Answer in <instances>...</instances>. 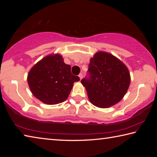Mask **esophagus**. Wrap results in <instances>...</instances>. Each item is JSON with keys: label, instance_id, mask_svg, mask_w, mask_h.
<instances>
[{"label": "esophagus", "instance_id": "1", "mask_svg": "<svg viewBox=\"0 0 157 157\" xmlns=\"http://www.w3.org/2000/svg\"><path fill=\"white\" fill-rule=\"evenodd\" d=\"M79 78H80V79H82V78H83V75H82V73H80V74H79Z\"/></svg>", "mask_w": 157, "mask_h": 157}]
</instances>
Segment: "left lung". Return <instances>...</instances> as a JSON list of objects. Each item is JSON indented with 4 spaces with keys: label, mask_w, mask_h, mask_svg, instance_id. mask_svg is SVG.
I'll list each match as a JSON object with an SVG mask.
<instances>
[{
    "label": "left lung",
    "mask_w": 157,
    "mask_h": 157,
    "mask_svg": "<svg viewBox=\"0 0 157 157\" xmlns=\"http://www.w3.org/2000/svg\"><path fill=\"white\" fill-rule=\"evenodd\" d=\"M89 78L82 79L93 105L109 108L123 99L129 89L130 73L125 64L110 53L99 51L90 59Z\"/></svg>",
    "instance_id": "obj_1"
}]
</instances>
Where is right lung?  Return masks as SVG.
Wrapping results in <instances>:
<instances>
[{"mask_svg":"<svg viewBox=\"0 0 157 157\" xmlns=\"http://www.w3.org/2000/svg\"><path fill=\"white\" fill-rule=\"evenodd\" d=\"M79 78L71 73L58 53L48 55L34 64L28 74L30 89L37 99L46 105H57L67 99L75 82Z\"/></svg>","mask_w":157,"mask_h":157,"instance_id":"right-lung-1","label":"right lung"}]
</instances>
